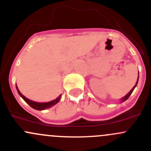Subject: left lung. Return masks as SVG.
Wrapping results in <instances>:
<instances>
[{
  "instance_id": "obj_1",
  "label": "left lung",
  "mask_w": 151,
  "mask_h": 151,
  "mask_svg": "<svg viewBox=\"0 0 151 151\" xmlns=\"http://www.w3.org/2000/svg\"><path fill=\"white\" fill-rule=\"evenodd\" d=\"M138 74H139V73H138ZM138 80H139V75H138V79H137V83H136V84H135V85H134V87H133V88H132V90H130V91L129 92V93H127V95H126V96H125L124 97H123V98H122V99H121L122 102H124V101H127V99H128V98H129V97L130 96V95H131V94H132V92H133V90H134V88H135L136 85H137V82H138Z\"/></svg>"
}]
</instances>
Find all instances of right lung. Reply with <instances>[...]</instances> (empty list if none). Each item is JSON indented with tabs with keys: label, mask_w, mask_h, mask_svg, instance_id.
Masks as SVG:
<instances>
[{
	"label": "right lung",
	"mask_w": 151,
	"mask_h": 151,
	"mask_svg": "<svg viewBox=\"0 0 151 151\" xmlns=\"http://www.w3.org/2000/svg\"><path fill=\"white\" fill-rule=\"evenodd\" d=\"M16 87H17V92H18V93L19 94V96H21L22 98H23L24 101L26 103H27V104H29V106L32 108V109H36V110L41 111V110H44V109H49V108L52 107V106H54V105L56 104L57 103L60 101V99H61V95H60V96H58L56 99H55V100H53V101H50V102H47V103H37V102H35V101H31V100L28 99V98H27L26 97L24 96L23 95L20 93L19 90L17 85H16Z\"/></svg>",
	"instance_id": "right-lung-1"
}]
</instances>
